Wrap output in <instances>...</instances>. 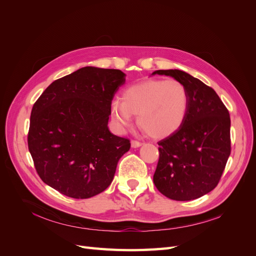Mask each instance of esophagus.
I'll use <instances>...</instances> for the list:
<instances>
[{"instance_id": "34e87169", "label": "esophagus", "mask_w": 256, "mask_h": 256, "mask_svg": "<svg viewBox=\"0 0 256 256\" xmlns=\"http://www.w3.org/2000/svg\"><path fill=\"white\" fill-rule=\"evenodd\" d=\"M143 143L141 141H136V140H132L131 141V146L132 147H140Z\"/></svg>"}]
</instances>
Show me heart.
Wrapping results in <instances>:
<instances>
[{
    "instance_id": "b5f03b06",
    "label": "heart",
    "mask_w": 256,
    "mask_h": 256,
    "mask_svg": "<svg viewBox=\"0 0 256 256\" xmlns=\"http://www.w3.org/2000/svg\"><path fill=\"white\" fill-rule=\"evenodd\" d=\"M122 102L114 100L111 118L120 129L132 124L138 115V125L154 138L174 134L187 116L189 95L184 85L174 79H147L126 88L122 92Z\"/></svg>"
}]
</instances>
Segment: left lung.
<instances>
[{
  "instance_id": "8db88e82",
  "label": "left lung",
  "mask_w": 256,
  "mask_h": 256,
  "mask_svg": "<svg viewBox=\"0 0 256 256\" xmlns=\"http://www.w3.org/2000/svg\"><path fill=\"white\" fill-rule=\"evenodd\" d=\"M156 74L182 82L189 106L180 129L158 142L154 184L171 200H196L216 187L226 168L230 154V113L210 86L189 74L178 69Z\"/></svg>"
}]
</instances>
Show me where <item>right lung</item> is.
Masks as SVG:
<instances>
[{
  "label": "right lung",
  "instance_id": "obj_1",
  "mask_svg": "<svg viewBox=\"0 0 256 256\" xmlns=\"http://www.w3.org/2000/svg\"><path fill=\"white\" fill-rule=\"evenodd\" d=\"M124 83L118 69L83 67L52 82L36 100L28 145L44 184L72 198L109 187L130 148L129 138L108 128L112 99Z\"/></svg>",
  "mask_w": 256,
  "mask_h": 256
}]
</instances>
